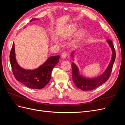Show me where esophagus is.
Instances as JSON below:
<instances>
[{"label":"esophagus","instance_id":"obj_1","mask_svg":"<svg viewBox=\"0 0 125 125\" xmlns=\"http://www.w3.org/2000/svg\"><path fill=\"white\" fill-rule=\"evenodd\" d=\"M67 56H68V54L66 52H63V53L62 54V58L63 59L66 58L67 57Z\"/></svg>","mask_w":125,"mask_h":125}]
</instances>
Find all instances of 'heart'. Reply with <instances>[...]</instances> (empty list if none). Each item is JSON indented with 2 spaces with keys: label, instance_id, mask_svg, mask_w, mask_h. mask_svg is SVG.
Segmentation results:
<instances>
[{
  "label": "heart",
  "instance_id": "1",
  "mask_svg": "<svg viewBox=\"0 0 125 125\" xmlns=\"http://www.w3.org/2000/svg\"><path fill=\"white\" fill-rule=\"evenodd\" d=\"M77 26L74 24H72L66 28H65L63 30H62V31L59 32V33L58 34L59 38L61 40H65L68 38V37L74 34L77 31ZM83 31L82 30H81L79 31H78L77 33V35L79 38L81 37L83 35ZM52 40L54 42L57 43V40L54 37H52Z\"/></svg>",
  "mask_w": 125,
  "mask_h": 125
}]
</instances>
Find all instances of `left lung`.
Listing matches in <instances>:
<instances>
[{
    "mask_svg": "<svg viewBox=\"0 0 125 125\" xmlns=\"http://www.w3.org/2000/svg\"><path fill=\"white\" fill-rule=\"evenodd\" d=\"M106 42L112 51V57L111 62L107 66L106 69L100 76L94 78L84 77L82 75H80V73H79V70L77 66L74 62L72 63L71 66L72 69H73V80L75 85L79 89H81L82 91L93 90L100 86L105 82H106L110 77L113 66L114 65L116 58V52L112 41L110 40H107ZM74 52H73L71 53V57L73 60H74Z\"/></svg>",
    "mask_w": 125,
    "mask_h": 125,
    "instance_id": "8db88e82",
    "label": "left lung"
}]
</instances>
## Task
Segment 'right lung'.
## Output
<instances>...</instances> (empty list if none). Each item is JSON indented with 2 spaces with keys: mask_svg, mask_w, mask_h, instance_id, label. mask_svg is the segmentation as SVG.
<instances>
[{
  "mask_svg": "<svg viewBox=\"0 0 125 125\" xmlns=\"http://www.w3.org/2000/svg\"><path fill=\"white\" fill-rule=\"evenodd\" d=\"M39 20L34 18L31 20ZM59 56L50 57L43 64L33 70H26L21 67L16 60L13 42L10 54V62L14 77L25 86L31 89H42L50 82L52 72L54 67L59 62Z\"/></svg>",
  "mask_w": 125,
  "mask_h": 125,
  "instance_id": "right-lung-1",
  "label": "right lung"
}]
</instances>
